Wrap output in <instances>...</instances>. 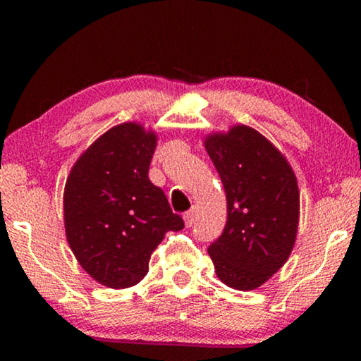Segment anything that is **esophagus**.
I'll return each mask as SVG.
<instances>
[{
    "instance_id": "1",
    "label": "esophagus",
    "mask_w": 361,
    "mask_h": 361,
    "mask_svg": "<svg viewBox=\"0 0 361 361\" xmlns=\"http://www.w3.org/2000/svg\"><path fill=\"white\" fill-rule=\"evenodd\" d=\"M194 220H195V209H190L187 210L184 214V221H185V226H192L194 225Z\"/></svg>"
}]
</instances>
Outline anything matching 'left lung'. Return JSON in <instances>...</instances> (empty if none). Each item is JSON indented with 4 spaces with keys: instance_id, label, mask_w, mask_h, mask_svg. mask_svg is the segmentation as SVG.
Wrapping results in <instances>:
<instances>
[{
    "instance_id": "left-lung-1",
    "label": "left lung",
    "mask_w": 361,
    "mask_h": 361,
    "mask_svg": "<svg viewBox=\"0 0 361 361\" xmlns=\"http://www.w3.org/2000/svg\"><path fill=\"white\" fill-rule=\"evenodd\" d=\"M205 147L226 194V225L209 255L221 283L256 289L293 251L298 180L283 154L253 128L241 125L209 136Z\"/></svg>"
}]
</instances>
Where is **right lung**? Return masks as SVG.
<instances>
[{
    "label": "right lung",
    "instance_id": "add662e5",
    "mask_svg": "<svg viewBox=\"0 0 361 361\" xmlns=\"http://www.w3.org/2000/svg\"><path fill=\"white\" fill-rule=\"evenodd\" d=\"M154 149L152 133L123 123L83 152L67 179V241L82 268L106 288L140 283L167 231L184 228L147 177Z\"/></svg>",
    "mask_w": 361,
    "mask_h": 361
}]
</instances>
